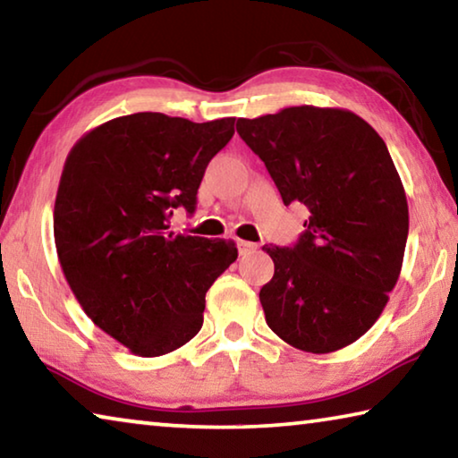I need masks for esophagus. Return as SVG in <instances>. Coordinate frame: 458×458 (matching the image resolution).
Masks as SVG:
<instances>
[{
  "instance_id": "34e87169",
  "label": "esophagus",
  "mask_w": 458,
  "mask_h": 458,
  "mask_svg": "<svg viewBox=\"0 0 458 458\" xmlns=\"http://www.w3.org/2000/svg\"><path fill=\"white\" fill-rule=\"evenodd\" d=\"M257 248H259V244L246 242V240H238V250H240V254H242V257H246V254H252L254 250H257Z\"/></svg>"
}]
</instances>
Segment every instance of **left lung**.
I'll use <instances>...</instances> for the list:
<instances>
[{
    "label": "left lung",
    "instance_id": "8db88e82",
    "mask_svg": "<svg viewBox=\"0 0 458 458\" xmlns=\"http://www.w3.org/2000/svg\"><path fill=\"white\" fill-rule=\"evenodd\" d=\"M284 206L307 210L293 246H262L275 275L260 289L268 327L286 344L329 353L377 321L400 276L408 201L384 139L344 108L289 106L238 119Z\"/></svg>",
    "mask_w": 458,
    "mask_h": 458
}]
</instances>
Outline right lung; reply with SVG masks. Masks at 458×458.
<instances>
[{"instance_id": "obj_1", "label": "right lung", "mask_w": 458, "mask_h": 458, "mask_svg": "<svg viewBox=\"0 0 458 458\" xmlns=\"http://www.w3.org/2000/svg\"><path fill=\"white\" fill-rule=\"evenodd\" d=\"M234 121L135 113L92 129L66 157L54 204L62 273L92 323L141 358L196 335L208 289L238 257L232 240L169 230L177 208L196 212Z\"/></svg>"}]
</instances>
